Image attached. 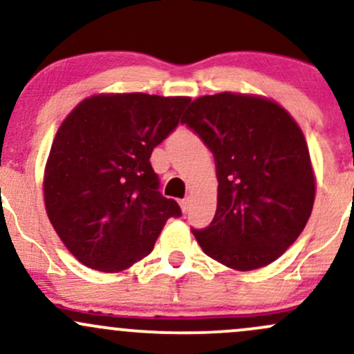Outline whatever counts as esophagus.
<instances>
[{
    "mask_svg": "<svg viewBox=\"0 0 354 354\" xmlns=\"http://www.w3.org/2000/svg\"><path fill=\"white\" fill-rule=\"evenodd\" d=\"M180 207H181V212H183V213L188 212V208H189V198H183V200L180 201Z\"/></svg>",
    "mask_w": 354,
    "mask_h": 354,
    "instance_id": "obj_1",
    "label": "esophagus"
}]
</instances>
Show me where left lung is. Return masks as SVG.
Instances as JSON below:
<instances>
[{"label": "left lung", "instance_id": "left-lung-1", "mask_svg": "<svg viewBox=\"0 0 354 354\" xmlns=\"http://www.w3.org/2000/svg\"><path fill=\"white\" fill-rule=\"evenodd\" d=\"M181 122L209 147L218 178L215 218L193 230L201 250L234 270L269 266L304 230L316 198L299 124L275 100L236 92L198 97Z\"/></svg>", "mask_w": 354, "mask_h": 354}]
</instances>
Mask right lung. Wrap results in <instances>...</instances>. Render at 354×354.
I'll list each match as a JSON object with an SVG mask.
<instances>
[{
	"instance_id": "right-lung-1",
	"label": "right lung",
	"mask_w": 354,
	"mask_h": 354,
	"mask_svg": "<svg viewBox=\"0 0 354 354\" xmlns=\"http://www.w3.org/2000/svg\"><path fill=\"white\" fill-rule=\"evenodd\" d=\"M189 97L94 94L64 119L50 147L44 200L57 235L84 266L120 272L147 257L181 209L158 192L151 153Z\"/></svg>"
}]
</instances>
